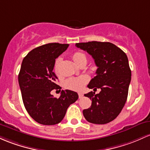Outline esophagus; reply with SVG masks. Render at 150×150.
<instances>
[{"label": "esophagus", "mask_w": 150, "mask_h": 150, "mask_svg": "<svg viewBox=\"0 0 150 150\" xmlns=\"http://www.w3.org/2000/svg\"><path fill=\"white\" fill-rule=\"evenodd\" d=\"M78 95H79V98H80V99H81V98L83 97V94L81 93H79Z\"/></svg>", "instance_id": "34e87169"}]
</instances>
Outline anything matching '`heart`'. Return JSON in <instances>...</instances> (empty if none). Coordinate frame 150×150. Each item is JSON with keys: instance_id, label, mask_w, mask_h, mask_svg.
Returning <instances> with one entry per match:
<instances>
[{"instance_id": "1", "label": "heart", "mask_w": 150, "mask_h": 150, "mask_svg": "<svg viewBox=\"0 0 150 150\" xmlns=\"http://www.w3.org/2000/svg\"><path fill=\"white\" fill-rule=\"evenodd\" d=\"M72 58L75 63L78 65V62L83 59H86L85 54L81 52H75L72 55ZM60 61V59H57L54 65V69L55 72H57V66H58V62ZM88 78L86 76H80L78 78H70L65 80V88L70 89L72 90H82L85 86V85L88 83Z\"/></svg>"}]
</instances>
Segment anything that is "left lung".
Listing matches in <instances>:
<instances>
[{
    "instance_id": "1",
    "label": "left lung",
    "mask_w": 150,
    "mask_h": 150,
    "mask_svg": "<svg viewBox=\"0 0 150 150\" xmlns=\"http://www.w3.org/2000/svg\"><path fill=\"white\" fill-rule=\"evenodd\" d=\"M75 46L92 55L98 67L96 76L88 87L94 90L101 89L98 94H85L92 100V105L83 111L84 117L90 123L107 124L119 115L127 101L131 81L127 56L109 42H79Z\"/></svg>"
}]
</instances>
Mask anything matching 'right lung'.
Segmentation results:
<instances>
[{
    "instance_id": "1",
    "label": "right lung",
    "mask_w": 150,
    "mask_h": 150,
    "mask_svg": "<svg viewBox=\"0 0 150 150\" xmlns=\"http://www.w3.org/2000/svg\"><path fill=\"white\" fill-rule=\"evenodd\" d=\"M68 46L57 42L39 46L29 52L21 64L18 83L23 102L30 116L41 125L58 124L68 107L78 99V93L72 90H62L59 98L50 93L61 89L52 70L55 59Z\"/></svg>"
}]
</instances>
